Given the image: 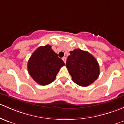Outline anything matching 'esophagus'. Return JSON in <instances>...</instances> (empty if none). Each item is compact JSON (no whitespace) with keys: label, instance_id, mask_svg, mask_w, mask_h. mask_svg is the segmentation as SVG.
Instances as JSON below:
<instances>
[{"label":"esophagus","instance_id":"esophagus-1","mask_svg":"<svg viewBox=\"0 0 124 124\" xmlns=\"http://www.w3.org/2000/svg\"><path fill=\"white\" fill-rule=\"evenodd\" d=\"M62 60H63V61L64 62V63H66V58L65 57H63V58H62Z\"/></svg>","mask_w":124,"mask_h":124}]
</instances>
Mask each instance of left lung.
Listing matches in <instances>:
<instances>
[{"mask_svg":"<svg viewBox=\"0 0 124 124\" xmlns=\"http://www.w3.org/2000/svg\"><path fill=\"white\" fill-rule=\"evenodd\" d=\"M66 66L73 81L82 87L92 84L99 76V65L97 60L88 52L81 49L70 51Z\"/></svg>","mask_w":124,"mask_h":124,"instance_id":"left-lung-1","label":"left lung"}]
</instances>
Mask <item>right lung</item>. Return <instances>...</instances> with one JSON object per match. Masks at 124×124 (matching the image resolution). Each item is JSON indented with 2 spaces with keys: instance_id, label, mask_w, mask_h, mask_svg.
<instances>
[{
  "instance_id": "right-lung-1",
  "label": "right lung",
  "mask_w": 124,
  "mask_h": 124,
  "mask_svg": "<svg viewBox=\"0 0 124 124\" xmlns=\"http://www.w3.org/2000/svg\"><path fill=\"white\" fill-rule=\"evenodd\" d=\"M47 45L37 48L31 56L27 64L28 71L32 79L41 85L50 84L56 78L63 61Z\"/></svg>"
}]
</instances>
